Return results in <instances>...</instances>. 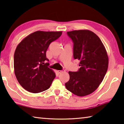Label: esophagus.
Here are the masks:
<instances>
[{
  "label": "esophagus",
  "mask_w": 124,
  "mask_h": 124,
  "mask_svg": "<svg viewBox=\"0 0 124 124\" xmlns=\"http://www.w3.org/2000/svg\"><path fill=\"white\" fill-rule=\"evenodd\" d=\"M64 71H65V70H57V72H58V73H62L63 72H64Z\"/></svg>",
  "instance_id": "esophagus-1"
}]
</instances>
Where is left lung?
<instances>
[{"label":"left lung","mask_w":124,"mask_h":124,"mask_svg":"<svg viewBox=\"0 0 124 124\" xmlns=\"http://www.w3.org/2000/svg\"><path fill=\"white\" fill-rule=\"evenodd\" d=\"M73 43V57L80 61L77 72L69 71L70 79L65 84L68 91L79 96L94 92L101 84L108 68L106 49L101 39L88 30L67 32Z\"/></svg>","instance_id":"8db88e82"}]
</instances>
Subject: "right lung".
Masks as SVG:
<instances>
[{"label": "right lung", "mask_w": 124, "mask_h": 124, "mask_svg": "<svg viewBox=\"0 0 124 124\" xmlns=\"http://www.w3.org/2000/svg\"><path fill=\"white\" fill-rule=\"evenodd\" d=\"M62 31H37L26 37L18 45L14 56V73L23 88L38 93L49 88L55 73L48 68L46 53Z\"/></svg>", "instance_id": "obj_1"}]
</instances>
